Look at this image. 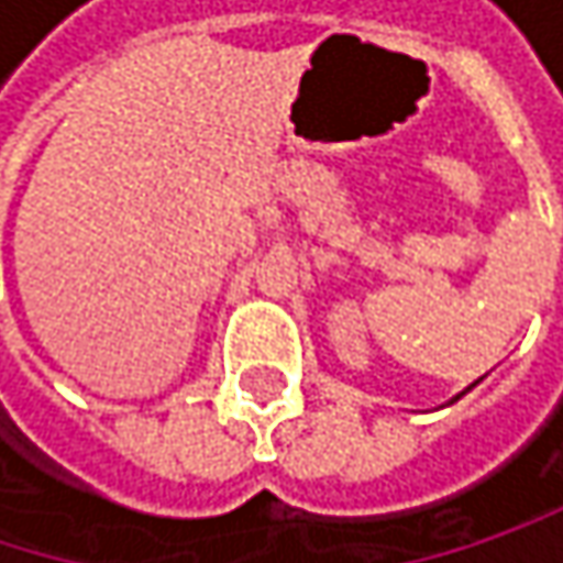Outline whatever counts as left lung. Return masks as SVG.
<instances>
[{
  "mask_svg": "<svg viewBox=\"0 0 563 563\" xmlns=\"http://www.w3.org/2000/svg\"><path fill=\"white\" fill-rule=\"evenodd\" d=\"M470 388H473V385H470ZM470 388H466V391H470ZM466 391H463V394H466ZM453 400H456V397H453Z\"/></svg>",
  "mask_w": 563,
  "mask_h": 563,
  "instance_id": "obj_1",
  "label": "left lung"
}]
</instances>
